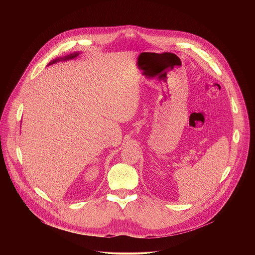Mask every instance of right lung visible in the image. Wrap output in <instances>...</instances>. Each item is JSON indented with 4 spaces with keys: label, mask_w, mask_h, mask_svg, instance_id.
<instances>
[{
    "label": "right lung",
    "mask_w": 255,
    "mask_h": 255,
    "mask_svg": "<svg viewBox=\"0 0 255 255\" xmlns=\"http://www.w3.org/2000/svg\"><path fill=\"white\" fill-rule=\"evenodd\" d=\"M76 56H78V54H77V53H74V54H72V55H70V56H68V57H65L64 59H58V60H55V61L51 62L49 65H51V64H55L56 62H58V61H60V60H68V59H73V58H75Z\"/></svg>",
    "instance_id": "obj_1"
}]
</instances>
